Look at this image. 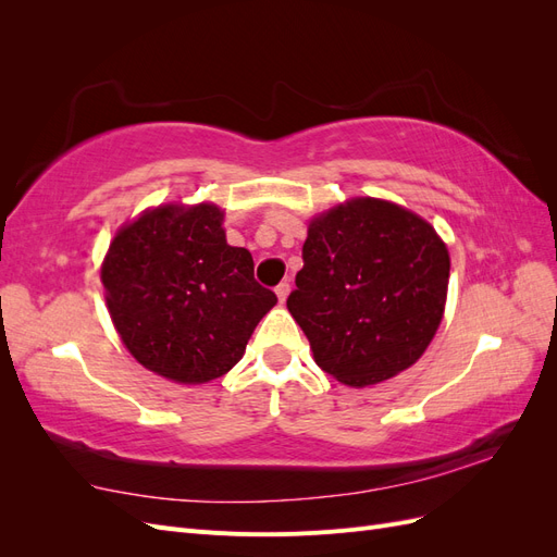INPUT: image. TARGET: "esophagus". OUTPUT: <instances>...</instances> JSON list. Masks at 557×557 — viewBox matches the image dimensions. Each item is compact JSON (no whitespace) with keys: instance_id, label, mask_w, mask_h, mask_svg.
Instances as JSON below:
<instances>
[{"instance_id":"esophagus-1","label":"esophagus","mask_w":557,"mask_h":557,"mask_svg":"<svg viewBox=\"0 0 557 557\" xmlns=\"http://www.w3.org/2000/svg\"><path fill=\"white\" fill-rule=\"evenodd\" d=\"M288 295H290V283L288 281H283V283H278L276 285V297H278V301L283 305L285 299H288Z\"/></svg>"}]
</instances>
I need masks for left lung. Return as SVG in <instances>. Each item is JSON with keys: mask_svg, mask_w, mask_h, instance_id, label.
Segmentation results:
<instances>
[{"mask_svg": "<svg viewBox=\"0 0 557 557\" xmlns=\"http://www.w3.org/2000/svg\"><path fill=\"white\" fill-rule=\"evenodd\" d=\"M288 311L315 364L352 387L411 367L442 323L450 258L423 218L360 197L318 215Z\"/></svg>", "mask_w": 557, "mask_h": 557, "instance_id": "left-lung-1", "label": "left lung"}]
</instances>
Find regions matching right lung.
Listing matches in <instances>:
<instances>
[{
  "label": "right lung",
  "instance_id": "1",
  "mask_svg": "<svg viewBox=\"0 0 557 557\" xmlns=\"http://www.w3.org/2000/svg\"><path fill=\"white\" fill-rule=\"evenodd\" d=\"M102 283L127 350L176 383L227 374L276 305L252 276L250 252L227 244L213 205H166L125 225L109 246Z\"/></svg>",
  "mask_w": 557,
  "mask_h": 557
}]
</instances>
